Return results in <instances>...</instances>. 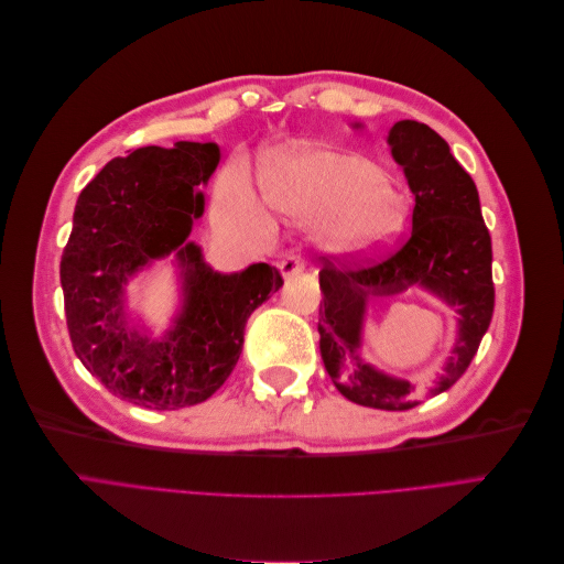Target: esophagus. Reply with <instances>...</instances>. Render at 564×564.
Instances as JSON below:
<instances>
[{
  "label": "esophagus",
  "mask_w": 564,
  "mask_h": 564,
  "mask_svg": "<svg viewBox=\"0 0 564 564\" xmlns=\"http://www.w3.org/2000/svg\"><path fill=\"white\" fill-rule=\"evenodd\" d=\"M305 268V263H303V259L301 256H296V253H286L284 259L280 261V272L284 278H292V275H299V272Z\"/></svg>",
  "instance_id": "obj_1"
}]
</instances>
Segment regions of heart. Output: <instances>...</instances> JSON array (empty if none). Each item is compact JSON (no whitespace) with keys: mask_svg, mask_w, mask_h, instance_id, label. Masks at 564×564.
<instances>
[{"mask_svg":"<svg viewBox=\"0 0 564 564\" xmlns=\"http://www.w3.org/2000/svg\"><path fill=\"white\" fill-rule=\"evenodd\" d=\"M263 193L282 214L313 220L315 240L336 253L379 251L395 240L406 204L383 166L336 148H305L263 169ZM220 207L230 216H256L242 176H228Z\"/></svg>","mask_w":564,"mask_h":564,"instance_id":"b5f03b06","label":"heart"}]
</instances>
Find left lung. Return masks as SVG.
Returning a JSON list of instances; mask_svg holds the SVG:
<instances>
[{
	"label": "left lung",
	"instance_id": "left-lung-1",
	"mask_svg": "<svg viewBox=\"0 0 564 564\" xmlns=\"http://www.w3.org/2000/svg\"><path fill=\"white\" fill-rule=\"evenodd\" d=\"M392 158L414 193L412 235L383 259L322 256L319 352L340 395L350 402L402 412L421 404L416 386L386 377L360 357L362 317L371 296L431 289L458 308V340L445 373L431 390L452 388L480 348L494 313L491 237L470 174L429 124L402 119L390 129Z\"/></svg>",
	"mask_w": 564,
	"mask_h": 564
}]
</instances>
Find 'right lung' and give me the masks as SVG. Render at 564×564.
<instances>
[{"instance_id":"obj_1","label":"right lung","mask_w":564,"mask_h":564,"mask_svg":"<svg viewBox=\"0 0 564 564\" xmlns=\"http://www.w3.org/2000/svg\"><path fill=\"white\" fill-rule=\"evenodd\" d=\"M220 160L218 145L178 141L115 158L84 187L61 259L67 332L82 365L112 395L148 409L209 400L240 360L245 324L282 286L275 265L220 275L185 242L204 212L199 185ZM174 250L184 265V311L164 339L135 333L121 286L135 269Z\"/></svg>"}]
</instances>
